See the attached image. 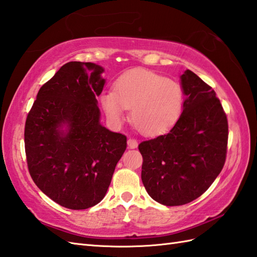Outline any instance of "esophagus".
<instances>
[{"mask_svg": "<svg viewBox=\"0 0 257 257\" xmlns=\"http://www.w3.org/2000/svg\"><path fill=\"white\" fill-rule=\"evenodd\" d=\"M137 146H138V141H137L136 139H134V138L128 139V147L130 149H135V148H137Z\"/></svg>", "mask_w": 257, "mask_h": 257, "instance_id": "1", "label": "esophagus"}]
</instances>
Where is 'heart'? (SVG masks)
I'll use <instances>...</instances> for the list:
<instances>
[{"label": "heart", "mask_w": 257, "mask_h": 257, "mask_svg": "<svg viewBox=\"0 0 257 257\" xmlns=\"http://www.w3.org/2000/svg\"><path fill=\"white\" fill-rule=\"evenodd\" d=\"M106 115L111 121L122 122L126 109L140 133L153 136L164 133L180 118L184 93L177 82L148 70H135L115 82L112 92L100 97Z\"/></svg>", "instance_id": "1"}]
</instances>
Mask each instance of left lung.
<instances>
[{"label": "left lung", "mask_w": 257, "mask_h": 257, "mask_svg": "<svg viewBox=\"0 0 257 257\" xmlns=\"http://www.w3.org/2000/svg\"><path fill=\"white\" fill-rule=\"evenodd\" d=\"M181 81L186 99L174 127L139 145L142 183L165 206L204 194L223 169L228 148V119L212 87L190 70Z\"/></svg>", "instance_id": "8db88e82"}]
</instances>
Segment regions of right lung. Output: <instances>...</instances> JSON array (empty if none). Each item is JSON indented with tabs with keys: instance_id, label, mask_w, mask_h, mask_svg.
I'll use <instances>...</instances> for the list:
<instances>
[{
	"instance_id": "obj_1",
	"label": "right lung",
	"mask_w": 257,
	"mask_h": 257,
	"mask_svg": "<svg viewBox=\"0 0 257 257\" xmlns=\"http://www.w3.org/2000/svg\"><path fill=\"white\" fill-rule=\"evenodd\" d=\"M103 71L91 62L65 63L40 87L26 118L29 174L41 192L69 209H86L104 198L127 148L126 136L99 123Z\"/></svg>"
}]
</instances>
